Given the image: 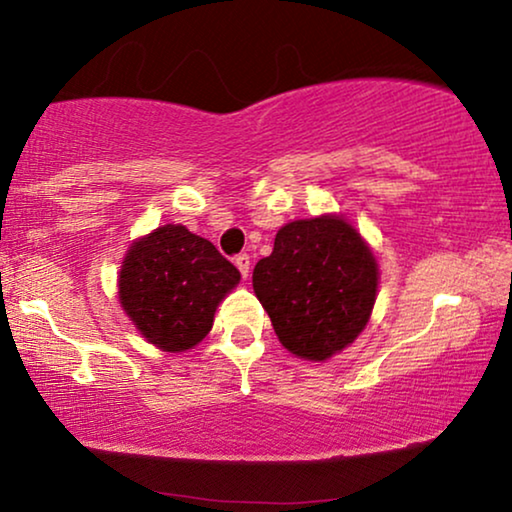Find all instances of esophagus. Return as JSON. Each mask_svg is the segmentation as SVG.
Listing matches in <instances>:
<instances>
[{
    "instance_id": "1",
    "label": "esophagus",
    "mask_w": 512,
    "mask_h": 512,
    "mask_svg": "<svg viewBox=\"0 0 512 512\" xmlns=\"http://www.w3.org/2000/svg\"><path fill=\"white\" fill-rule=\"evenodd\" d=\"M235 265H238V270H240L242 277L247 279L249 277V265H251L249 256L247 254H238V256H235Z\"/></svg>"
}]
</instances>
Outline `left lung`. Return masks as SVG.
Instances as JSON below:
<instances>
[{
  "label": "left lung",
  "instance_id": "8db88e82",
  "mask_svg": "<svg viewBox=\"0 0 512 512\" xmlns=\"http://www.w3.org/2000/svg\"><path fill=\"white\" fill-rule=\"evenodd\" d=\"M251 279L279 342L300 358L328 360L367 325L379 270L353 226L318 217L281 228Z\"/></svg>",
  "mask_w": 512,
  "mask_h": 512
}]
</instances>
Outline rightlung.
Wrapping results in <instances>:
<instances>
[{
	"label": "right lung",
	"mask_w": 512,
	"mask_h": 512,
	"mask_svg": "<svg viewBox=\"0 0 512 512\" xmlns=\"http://www.w3.org/2000/svg\"><path fill=\"white\" fill-rule=\"evenodd\" d=\"M238 281V268L210 240L168 224L129 249L120 300L147 342L177 353L210 332L217 305Z\"/></svg>",
	"instance_id": "1"
}]
</instances>
